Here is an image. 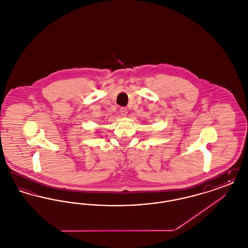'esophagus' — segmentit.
<instances>
[{"instance_id":"34e87169","label":"esophagus","mask_w":248,"mask_h":248,"mask_svg":"<svg viewBox=\"0 0 248 248\" xmlns=\"http://www.w3.org/2000/svg\"><path fill=\"white\" fill-rule=\"evenodd\" d=\"M120 112H121V114H122L123 116H126V114H127V108H120Z\"/></svg>"}]
</instances>
